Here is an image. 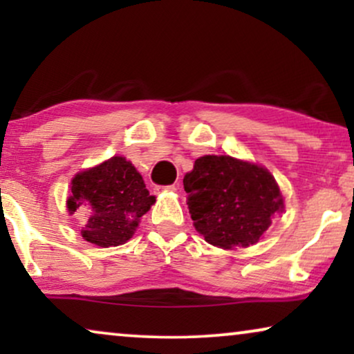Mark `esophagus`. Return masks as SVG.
I'll return each mask as SVG.
<instances>
[{
    "label": "esophagus",
    "instance_id": "obj_1",
    "mask_svg": "<svg viewBox=\"0 0 354 354\" xmlns=\"http://www.w3.org/2000/svg\"><path fill=\"white\" fill-rule=\"evenodd\" d=\"M176 190H177V185H167V187L156 185V187H154V193H162V192H176Z\"/></svg>",
    "mask_w": 354,
    "mask_h": 354
}]
</instances>
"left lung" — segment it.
I'll return each instance as SVG.
<instances>
[{
	"label": "left lung",
	"instance_id": "left-lung-1",
	"mask_svg": "<svg viewBox=\"0 0 354 354\" xmlns=\"http://www.w3.org/2000/svg\"><path fill=\"white\" fill-rule=\"evenodd\" d=\"M193 225L207 243L232 250L256 245L283 211L272 174L258 164L206 154L183 177Z\"/></svg>",
	"mask_w": 354,
	"mask_h": 354
}]
</instances>
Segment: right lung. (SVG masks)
Segmentation results:
<instances>
[{"label": "right lung", "instance_id": "obj_1", "mask_svg": "<svg viewBox=\"0 0 354 354\" xmlns=\"http://www.w3.org/2000/svg\"><path fill=\"white\" fill-rule=\"evenodd\" d=\"M154 201L133 164L113 156L72 178L67 209L84 214L80 235L85 241L109 248L132 239Z\"/></svg>", "mask_w": 354, "mask_h": 354}]
</instances>
